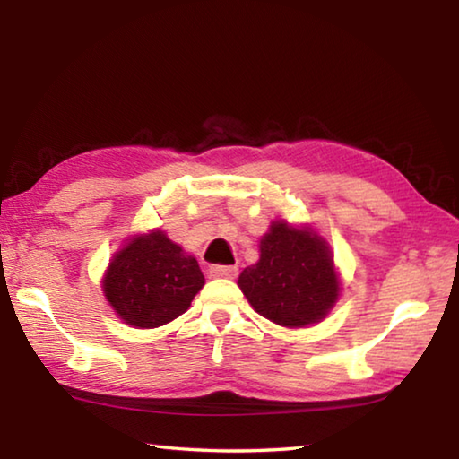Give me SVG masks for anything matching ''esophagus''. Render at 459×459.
Wrapping results in <instances>:
<instances>
[{"instance_id": "obj_1", "label": "esophagus", "mask_w": 459, "mask_h": 459, "mask_svg": "<svg viewBox=\"0 0 459 459\" xmlns=\"http://www.w3.org/2000/svg\"><path fill=\"white\" fill-rule=\"evenodd\" d=\"M211 275L216 279H235L238 275V269L232 265H212Z\"/></svg>"}]
</instances>
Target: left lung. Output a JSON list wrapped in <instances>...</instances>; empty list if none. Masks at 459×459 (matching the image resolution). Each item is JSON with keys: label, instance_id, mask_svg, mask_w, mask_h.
Wrapping results in <instances>:
<instances>
[{"label": "left lung", "instance_id": "left-lung-1", "mask_svg": "<svg viewBox=\"0 0 459 459\" xmlns=\"http://www.w3.org/2000/svg\"><path fill=\"white\" fill-rule=\"evenodd\" d=\"M248 304L283 328L322 322L340 298L328 240L307 224L273 221L259 240V261L238 275Z\"/></svg>", "mask_w": 459, "mask_h": 459}]
</instances>
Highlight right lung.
<instances>
[{"label": "right lung", "instance_id": "add662e5", "mask_svg": "<svg viewBox=\"0 0 459 459\" xmlns=\"http://www.w3.org/2000/svg\"><path fill=\"white\" fill-rule=\"evenodd\" d=\"M100 285L123 322L150 330L182 316L204 287V275L196 257L153 229L126 240L108 261Z\"/></svg>", "mask_w": 459, "mask_h": 459}]
</instances>
